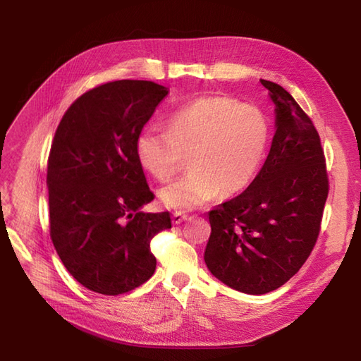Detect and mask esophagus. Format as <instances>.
Listing matches in <instances>:
<instances>
[{
  "mask_svg": "<svg viewBox=\"0 0 361 361\" xmlns=\"http://www.w3.org/2000/svg\"><path fill=\"white\" fill-rule=\"evenodd\" d=\"M188 218V215L185 214V212H180V211H176L173 214V216H171V220H173V224H180L182 221H185Z\"/></svg>",
  "mask_w": 361,
  "mask_h": 361,
  "instance_id": "34e87169",
  "label": "esophagus"
}]
</instances>
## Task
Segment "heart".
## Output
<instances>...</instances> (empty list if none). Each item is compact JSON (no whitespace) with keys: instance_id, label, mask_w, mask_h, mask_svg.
<instances>
[{"instance_id":"1","label":"heart","mask_w":361,"mask_h":361,"mask_svg":"<svg viewBox=\"0 0 361 361\" xmlns=\"http://www.w3.org/2000/svg\"><path fill=\"white\" fill-rule=\"evenodd\" d=\"M269 125L257 106L228 96H202L167 118V130L146 126L135 140V155L152 176L170 179L190 157V171L161 188L158 197L173 209L191 211L244 191L265 158Z\"/></svg>"}]
</instances>
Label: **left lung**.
<instances>
[{"label": "left lung", "mask_w": 361, "mask_h": 361, "mask_svg": "<svg viewBox=\"0 0 361 361\" xmlns=\"http://www.w3.org/2000/svg\"><path fill=\"white\" fill-rule=\"evenodd\" d=\"M276 105V134L255 180L209 212L204 262L235 290L262 295L293 277L314 247L329 195L318 130L281 85L260 80Z\"/></svg>", "instance_id": "1"}]
</instances>
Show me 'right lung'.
Segmentation results:
<instances>
[{
  "label": "right lung",
  "mask_w": 361,
  "mask_h": 361,
  "mask_svg": "<svg viewBox=\"0 0 361 361\" xmlns=\"http://www.w3.org/2000/svg\"><path fill=\"white\" fill-rule=\"evenodd\" d=\"M169 94L152 81L106 82L64 113L48 158L52 244L72 277L93 292L118 295L143 285L157 268L150 239L171 227L154 200L135 140Z\"/></svg>",
  "instance_id": "add662e5"
}]
</instances>
